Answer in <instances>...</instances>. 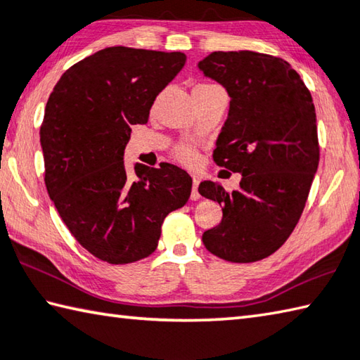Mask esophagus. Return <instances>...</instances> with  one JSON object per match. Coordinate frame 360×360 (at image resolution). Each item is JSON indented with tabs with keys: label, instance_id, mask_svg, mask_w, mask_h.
<instances>
[{
	"label": "esophagus",
	"instance_id": "1",
	"mask_svg": "<svg viewBox=\"0 0 360 360\" xmlns=\"http://www.w3.org/2000/svg\"><path fill=\"white\" fill-rule=\"evenodd\" d=\"M200 199V194H199V180L194 179L193 180V189H191V200H198Z\"/></svg>",
	"mask_w": 360,
	"mask_h": 360
}]
</instances>
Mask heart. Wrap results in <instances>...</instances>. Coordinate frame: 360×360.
<instances>
[{
    "instance_id": "b5f03b06",
    "label": "heart",
    "mask_w": 360,
    "mask_h": 360,
    "mask_svg": "<svg viewBox=\"0 0 360 360\" xmlns=\"http://www.w3.org/2000/svg\"><path fill=\"white\" fill-rule=\"evenodd\" d=\"M199 86H208V84H199ZM199 86H195V87H199ZM172 155L175 160L183 162V165H186V166H193V165H195V161H198V152H195L194 148L189 146H177L172 150Z\"/></svg>"
}]
</instances>
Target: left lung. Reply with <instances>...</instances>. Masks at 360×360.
Returning <instances> with one entry per match:
<instances>
[{"instance_id": "left-lung-1", "label": "left lung", "mask_w": 360, "mask_h": 360, "mask_svg": "<svg viewBox=\"0 0 360 360\" xmlns=\"http://www.w3.org/2000/svg\"><path fill=\"white\" fill-rule=\"evenodd\" d=\"M199 69L230 97L213 160L241 174L238 191L199 185L222 205V221L202 241L222 260H262L287 241L306 207L320 161L314 101L297 72L271 54L213 51Z\"/></svg>"}]
</instances>
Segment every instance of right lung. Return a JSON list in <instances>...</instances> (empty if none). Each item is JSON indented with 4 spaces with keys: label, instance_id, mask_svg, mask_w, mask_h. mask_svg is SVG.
<instances>
[{
    "label": "right lung",
    "instance_id": "obj_1",
    "mask_svg": "<svg viewBox=\"0 0 360 360\" xmlns=\"http://www.w3.org/2000/svg\"><path fill=\"white\" fill-rule=\"evenodd\" d=\"M186 63L185 53L110 46L72 65L54 86L40 127L45 185L81 246L111 264L158 246L166 216L189 199L183 169L134 165L124 150L131 125L147 124L155 98Z\"/></svg>",
    "mask_w": 360,
    "mask_h": 360
}]
</instances>
